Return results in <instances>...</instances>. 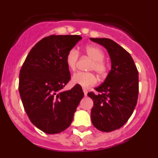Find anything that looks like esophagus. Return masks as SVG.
Masks as SVG:
<instances>
[{
  "instance_id": "obj_1",
  "label": "esophagus",
  "mask_w": 158,
  "mask_h": 158,
  "mask_svg": "<svg viewBox=\"0 0 158 158\" xmlns=\"http://www.w3.org/2000/svg\"><path fill=\"white\" fill-rule=\"evenodd\" d=\"M83 92H84V94H85V96H86V95H87V93H88V90H87V89H83Z\"/></svg>"
}]
</instances>
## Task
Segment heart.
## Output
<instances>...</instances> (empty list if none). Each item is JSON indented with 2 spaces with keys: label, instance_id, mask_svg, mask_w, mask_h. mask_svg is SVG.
I'll return each mask as SVG.
<instances>
[{
  "label": "heart",
  "instance_id": "obj_1",
  "mask_svg": "<svg viewBox=\"0 0 158 158\" xmlns=\"http://www.w3.org/2000/svg\"><path fill=\"white\" fill-rule=\"evenodd\" d=\"M85 52L89 58L93 60V62L89 66V70H94L100 77L105 76L108 67L107 63L104 61V54L101 49L96 46H87L85 48ZM78 58L79 52L76 49H71L66 54L65 63L70 70L74 71L76 69ZM97 79L93 73L78 72L72 77L73 83L83 88H89L94 85Z\"/></svg>",
  "mask_w": 158,
  "mask_h": 158
}]
</instances>
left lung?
I'll use <instances>...</instances> for the list:
<instances>
[{
	"label": "left lung",
	"instance_id": "1",
	"mask_svg": "<svg viewBox=\"0 0 158 158\" xmlns=\"http://www.w3.org/2000/svg\"><path fill=\"white\" fill-rule=\"evenodd\" d=\"M104 46L111 62V69L105 81L88 96L93 100L91 119L96 129L110 132L127 122L137 104L139 71L131 54L118 43L106 38H90Z\"/></svg>",
	"mask_w": 158,
	"mask_h": 158
}]
</instances>
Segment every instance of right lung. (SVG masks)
Instances as JSON below:
<instances>
[{
  "instance_id": "add662e5",
  "label": "right lung",
  "mask_w": 158,
  "mask_h": 158,
  "mask_svg": "<svg viewBox=\"0 0 158 158\" xmlns=\"http://www.w3.org/2000/svg\"><path fill=\"white\" fill-rule=\"evenodd\" d=\"M81 40L77 35L43 38L32 47L19 71V92L25 111L31 122L47 134L69 127L83 98L77 85L62 91L71 78L65 56Z\"/></svg>"
}]
</instances>
